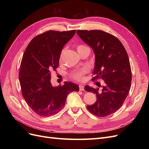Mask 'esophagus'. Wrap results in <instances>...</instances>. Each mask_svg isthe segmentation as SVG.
<instances>
[{
	"mask_svg": "<svg viewBox=\"0 0 149 149\" xmlns=\"http://www.w3.org/2000/svg\"><path fill=\"white\" fill-rule=\"evenodd\" d=\"M79 88L80 91H84V86L83 85H81V84L79 85Z\"/></svg>",
	"mask_w": 149,
	"mask_h": 149,
	"instance_id": "1",
	"label": "esophagus"
}]
</instances>
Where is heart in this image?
<instances>
[{
	"label": "heart",
	"instance_id": "1",
	"mask_svg": "<svg viewBox=\"0 0 149 149\" xmlns=\"http://www.w3.org/2000/svg\"><path fill=\"white\" fill-rule=\"evenodd\" d=\"M85 48H88L86 46H85L84 45L79 44L77 46V50L78 52L82 50ZM63 52L60 55V61L62 60V56H63ZM88 72L86 69H82L79 70H74L70 73V76L71 78L74 79V80L77 81H81L84 79V75Z\"/></svg>",
	"mask_w": 149,
	"mask_h": 149
}]
</instances>
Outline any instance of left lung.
<instances>
[{
  "mask_svg": "<svg viewBox=\"0 0 149 149\" xmlns=\"http://www.w3.org/2000/svg\"><path fill=\"white\" fill-rule=\"evenodd\" d=\"M76 32L95 54L92 81L100 78L105 83L101 89L84 87L85 91L93 93L97 97L96 101L86 107L94 116L104 118L123 106L130 91L132 72L127 53L119 40L106 31L79 30Z\"/></svg>",
  "mask_w": 149,
  "mask_h": 149,
  "instance_id": "1",
  "label": "left lung"
}]
</instances>
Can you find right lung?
I'll use <instances>...</instances> for the list:
<instances>
[{
	"label": "right lung",
	"mask_w": 149,
	"mask_h": 149,
	"mask_svg": "<svg viewBox=\"0 0 149 149\" xmlns=\"http://www.w3.org/2000/svg\"><path fill=\"white\" fill-rule=\"evenodd\" d=\"M75 32L47 31L34 37L25 49L19 75L22 93L29 107L40 116L57 114L70 93L79 91L78 85L71 82L58 87L50 82V72L58 68L62 49Z\"/></svg>",
	"instance_id": "right-lung-1"
}]
</instances>
